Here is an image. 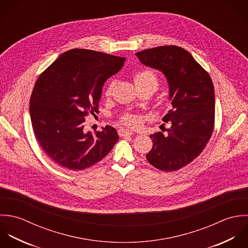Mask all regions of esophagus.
Instances as JSON below:
<instances>
[{"label": "esophagus", "instance_id": "34e87169", "mask_svg": "<svg viewBox=\"0 0 248 248\" xmlns=\"http://www.w3.org/2000/svg\"><path fill=\"white\" fill-rule=\"evenodd\" d=\"M118 133L120 135V137H124V136H131L133 134L132 131L130 130H126V129H124V128H121L118 130Z\"/></svg>", "mask_w": 248, "mask_h": 248}]
</instances>
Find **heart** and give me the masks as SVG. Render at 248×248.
<instances>
[{
  "label": "heart",
  "instance_id": "1",
  "mask_svg": "<svg viewBox=\"0 0 248 248\" xmlns=\"http://www.w3.org/2000/svg\"><path fill=\"white\" fill-rule=\"evenodd\" d=\"M133 80H134V84L137 89L150 88V89L156 91L158 88V85H159L157 75L155 74L154 71H152L150 69H144V70H140V71L136 72L133 77ZM113 86H114L113 83L108 84V86L106 87V90H105L106 96L111 95ZM136 122H137L136 118L130 114H126L122 118V123L126 125H130V126L134 125L136 124Z\"/></svg>",
  "mask_w": 248,
  "mask_h": 248
}]
</instances>
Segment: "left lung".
<instances>
[{"label": "left lung", "instance_id": "1", "mask_svg": "<svg viewBox=\"0 0 248 248\" xmlns=\"http://www.w3.org/2000/svg\"><path fill=\"white\" fill-rule=\"evenodd\" d=\"M146 66L161 71L170 85L172 105L162 119L166 133L149 137L153 147L147 160L164 171L177 170L205 149L215 125V90L209 74L192 54L177 46H161L135 53ZM165 129V127H164Z\"/></svg>", "mask_w": 248, "mask_h": 248}]
</instances>
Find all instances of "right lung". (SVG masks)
Masks as SVG:
<instances>
[{"label": "right lung", "mask_w": 248, "mask_h": 248, "mask_svg": "<svg viewBox=\"0 0 248 248\" xmlns=\"http://www.w3.org/2000/svg\"><path fill=\"white\" fill-rule=\"evenodd\" d=\"M125 61L96 50L73 49L62 53L39 76L30 100L34 135L59 166L87 169L113 149L119 135L106 125L95 134L84 129L85 117L99 110L104 82Z\"/></svg>", "instance_id": "right-lung-1"}]
</instances>
